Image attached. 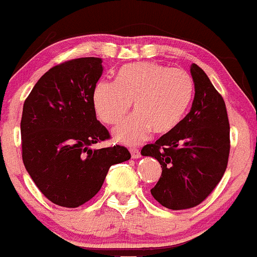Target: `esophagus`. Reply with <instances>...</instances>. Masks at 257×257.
Here are the masks:
<instances>
[{
    "label": "esophagus",
    "instance_id": "1",
    "mask_svg": "<svg viewBox=\"0 0 257 257\" xmlns=\"http://www.w3.org/2000/svg\"><path fill=\"white\" fill-rule=\"evenodd\" d=\"M130 153H131L132 159H140L141 158V152L137 148H131L130 149Z\"/></svg>",
    "mask_w": 257,
    "mask_h": 257
}]
</instances>
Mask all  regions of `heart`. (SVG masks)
Returning a JSON list of instances; mask_svg holds the SVG:
<instances>
[{"instance_id": "obj_1", "label": "heart", "mask_w": 257, "mask_h": 257, "mask_svg": "<svg viewBox=\"0 0 257 257\" xmlns=\"http://www.w3.org/2000/svg\"><path fill=\"white\" fill-rule=\"evenodd\" d=\"M194 94V81L182 69L157 63H135L122 66L115 81L99 80L92 92L97 116L113 125L128 113L135 114L113 130L117 142L136 146L154 132L167 135L186 116Z\"/></svg>"}]
</instances>
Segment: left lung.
<instances>
[{
	"label": "left lung",
	"mask_w": 257,
	"mask_h": 257,
	"mask_svg": "<svg viewBox=\"0 0 257 257\" xmlns=\"http://www.w3.org/2000/svg\"><path fill=\"white\" fill-rule=\"evenodd\" d=\"M195 94L180 125L141 151L160 163L161 176L151 189L171 210L191 209L215 189L227 169L229 122L223 98L197 64L191 65Z\"/></svg>",
	"instance_id": "obj_1"
}]
</instances>
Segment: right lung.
Segmentation results:
<instances>
[{"instance_id": "right-lung-1", "label": "right lung", "mask_w": 257, "mask_h": 257, "mask_svg": "<svg viewBox=\"0 0 257 257\" xmlns=\"http://www.w3.org/2000/svg\"><path fill=\"white\" fill-rule=\"evenodd\" d=\"M102 59L77 58L40 77L23 106V163L37 188L56 205L77 207L102 188L109 167L131 158L122 146L94 149L110 138L96 117L94 85Z\"/></svg>"}]
</instances>
